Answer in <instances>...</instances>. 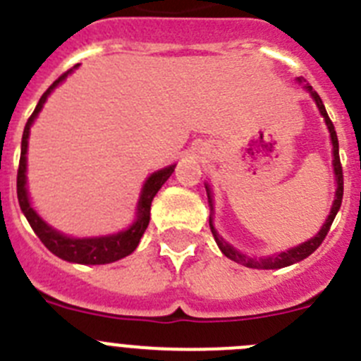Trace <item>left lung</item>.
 <instances>
[{"label":"left lung","mask_w":361,"mask_h":361,"mask_svg":"<svg viewBox=\"0 0 361 361\" xmlns=\"http://www.w3.org/2000/svg\"><path fill=\"white\" fill-rule=\"evenodd\" d=\"M299 82H304V78H299ZM306 89L312 92L313 100L317 102V107H319L320 114L324 116L327 128H329V134H331L333 155H335V159H333V166H335V175H336V198H335V202H333L331 213H329L326 224H324L322 229H320V233L317 234V236H313L312 240H308L306 243H302V245L293 247V249L286 250V252H281V254H277V256H272V257H261V259H252V257L245 256V254L238 252V250L233 249L229 243H226V241L221 240V238L216 234V231H214L213 221H211V216H209L211 233H213L214 240H216V243H218V247H220L221 252L226 254L229 259L236 261V263H240V264H245V267H249V269H267V270H269V269H283V267H288V264H293V263H297V261H302L304 257H308L310 254H313L317 249H319L320 243L324 241V238L327 236V233H329V229H331L333 220H335L336 213H338L340 206H342L343 173H342V163H340V155H338V137H336L335 125H333V121L329 120V116H327V112H326V107H324L322 100H320V97L317 94V91H313L312 85H308V84H306ZM206 190H207V186H206ZM207 198H209V206H211V209H213V200H211L209 190H207Z\"/></svg>","instance_id":"8db88e82"}]
</instances>
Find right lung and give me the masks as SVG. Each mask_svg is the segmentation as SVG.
I'll return each mask as SVG.
<instances>
[{"label":"right lung","instance_id":"obj_1","mask_svg":"<svg viewBox=\"0 0 361 361\" xmlns=\"http://www.w3.org/2000/svg\"><path fill=\"white\" fill-rule=\"evenodd\" d=\"M78 66V64H77ZM75 66V68H77ZM69 71L62 73L57 80L53 82L46 92L39 100L37 107L32 112V116L28 118L25 125V130H23V141H21V157H19V168H18V200L19 206H21V211L25 213L26 220L32 226L34 233L37 234L39 240L44 243L46 249L49 252H53L55 256H59L61 259L71 261V263H82V264H107L112 263V261H118L121 257L128 256L135 250V247L140 245L141 236L145 234L148 227V221H150V206L152 200H154L155 193L161 190L164 183H166L170 175L173 173V166H168L164 170L155 171L154 175L148 177V180L143 186V193H141L140 204H137V220L128 227L127 231L118 234H112V236H104V238H84V240H77V238H68L64 234L57 233L55 229L44 224V221L39 218V214L35 213L34 207L30 206L28 193H26V148H28V134L30 127L34 123V120L37 118L39 111L44 105L46 98H48L49 92L57 87L66 77H68Z\"/></svg>","mask_w":361,"mask_h":361}]
</instances>
